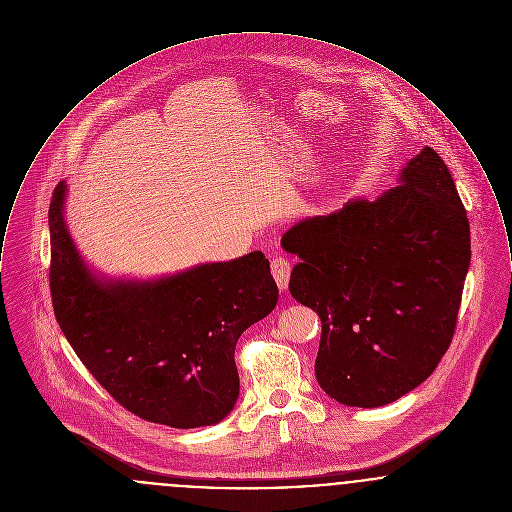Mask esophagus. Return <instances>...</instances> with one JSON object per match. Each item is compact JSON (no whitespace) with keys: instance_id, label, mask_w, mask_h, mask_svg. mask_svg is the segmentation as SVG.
I'll list each match as a JSON object with an SVG mask.
<instances>
[{"instance_id":"obj_1","label":"esophagus","mask_w":512,"mask_h":512,"mask_svg":"<svg viewBox=\"0 0 512 512\" xmlns=\"http://www.w3.org/2000/svg\"><path fill=\"white\" fill-rule=\"evenodd\" d=\"M271 275H273L277 287H279L281 291H285L287 285H289V277H291V264H289V260H285V258H275V260L271 262Z\"/></svg>"}]
</instances>
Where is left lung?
Wrapping results in <instances>:
<instances>
[{
    "instance_id": "1",
    "label": "left lung",
    "mask_w": 512,
    "mask_h": 512,
    "mask_svg": "<svg viewBox=\"0 0 512 512\" xmlns=\"http://www.w3.org/2000/svg\"><path fill=\"white\" fill-rule=\"evenodd\" d=\"M281 244L300 258L291 295L322 320L316 377L331 399L376 408L431 376L453 341L470 266L466 210L433 148L376 202L308 217Z\"/></svg>"
}]
</instances>
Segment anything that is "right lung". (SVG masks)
<instances>
[{
  "label": "right lung",
  "mask_w": 512,
  "mask_h": 512,
  "mask_svg": "<svg viewBox=\"0 0 512 512\" xmlns=\"http://www.w3.org/2000/svg\"><path fill=\"white\" fill-rule=\"evenodd\" d=\"M65 183L50 202V291L55 320L86 370L138 418L169 428L221 422L237 403L235 347L277 304L266 256L156 281H100L63 221Z\"/></svg>",
  "instance_id": "add662e5"
}]
</instances>
